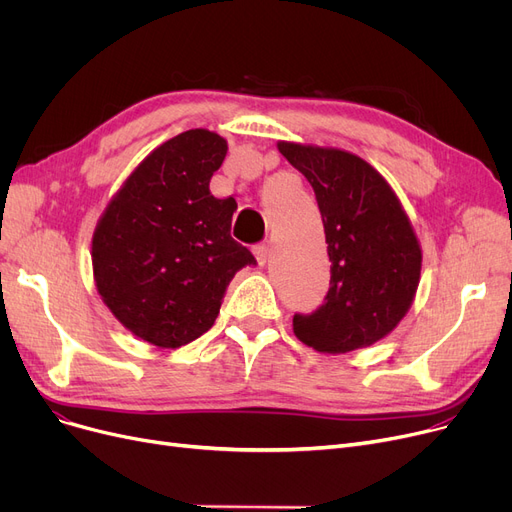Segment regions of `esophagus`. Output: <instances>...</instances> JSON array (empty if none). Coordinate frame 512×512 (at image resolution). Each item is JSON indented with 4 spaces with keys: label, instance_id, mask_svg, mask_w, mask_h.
Masks as SVG:
<instances>
[{
    "label": "esophagus",
    "instance_id": "1",
    "mask_svg": "<svg viewBox=\"0 0 512 512\" xmlns=\"http://www.w3.org/2000/svg\"><path fill=\"white\" fill-rule=\"evenodd\" d=\"M253 253H255L257 263L265 265V261L270 259V255H272V245H270V242H261V245L253 247Z\"/></svg>",
    "mask_w": 512,
    "mask_h": 512
}]
</instances>
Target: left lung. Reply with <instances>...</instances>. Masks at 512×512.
<instances>
[{
	"label": "left lung",
	"mask_w": 512,
	"mask_h": 512,
	"mask_svg": "<svg viewBox=\"0 0 512 512\" xmlns=\"http://www.w3.org/2000/svg\"><path fill=\"white\" fill-rule=\"evenodd\" d=\"M313 186L330 255V290L292 330L317 353L344 355L386 338L413 305L421 245L386 178L365 159L334 147L278 143Z\"/></svg>",
	"instance_id": "left-lung-1"
}]
</instances>
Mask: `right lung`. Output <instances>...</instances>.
I'll list each match as a JSON object with an SVG mask.
<instances>
[{
    "mask_svg": "<svg viewBox=\"0 0 512 512\" xmlns=\"http://www.w3.org/2000/svg\"><path fill=\"white\" fill-rule=\"evenodd\" d=\"M226 151V139L207 128L180 132L132 170L95 226L101 301L153 346L178 348L205 334L234 274L255 265L230 236L236 201L209 191Z\"/></svg>",
    "mask_w": 512,
    "mask_h": 512,
    "instance_id": "obj_1",
    "label": "right lung"
}]
</instances>
